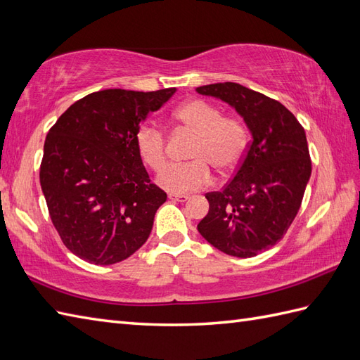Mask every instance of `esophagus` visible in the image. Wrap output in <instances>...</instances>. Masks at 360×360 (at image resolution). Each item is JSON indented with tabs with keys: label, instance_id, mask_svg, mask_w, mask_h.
I'll use <instances>...</instances> for the list:
<instances>
[{
	"label": "esophagus",
	"instance_id": "34e87169",
	"mask_svg": "<svg viewBox=\"0 0 360 360\" xmlns=\"http://www.w3.org/2000/svg\"><path fill=\"white\" fill-rule=\"evenodd\" d=\"M168 197H169V200H172V201H180V203H185V201L189 200L188 195H183V194H169Z\"/></svg>",
	"mask_w": 360,
	"mask_h": 360
}]
</instances>
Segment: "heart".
I'll return each mask as SVG.
<instances>
[{"instance_id": "heart-1", "label": "heart", "mask_w": 360, "mask_h": 360, "mask_svg": "<svg viewBox=\"0 0 360 360\" xmlns=\"http://www.w3.org/2000/svg\"><path fill=\"white\" fill-rule=\"evenodd\" d=\"M174 119L192 131L197 140L192 145L189 159L194 162L171 165L157 179L159 186L185 194L207 186L212 181V171L227 175L238 168L248 150L249 134L241 120L224 117L217 105L203 99H191L174 111ZM136 148L140 159L154 171L166 163V137L163 128L148 120L137 129Z\"/></svg>"}]
</instances>
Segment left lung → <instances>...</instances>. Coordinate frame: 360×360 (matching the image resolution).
I'll return each mask as SVG.
<instances>
[{
    "label": "left lung",
    "mask_w": 360,
    "mask_h": 360,
    "mask_svg": "<svg viewBox=\"0 0 360 360\" xmlns=\"http://www.w3.org/2000/svg\"><path fill=\"white\" fill-rule=\"evenodd\" d=\"M240 114L252 142L233 179L209 192V212L197 226L226 255L250 258L283 238L293 223L311 175L305 131L283 103L235 82L195 89Z\"/></svg>",
    "instance_id": "8db88e82"
}]
</instances>
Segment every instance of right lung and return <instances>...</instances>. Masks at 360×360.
I'll list each match as a JSON object with an SVG mask.
<instances>
[{"mask_svg":"<svg viewBox=\"0 0 360 360\" xmlns=\"http://www.w3.org/2000/svg\"><path fill=\"white\" fill-rule=\"evenodd\" d=\"M175 91H96L50 128L41 188L60 240L76 257L110 266L146 243L166 194L151 183L136 134Z\"/></svg>","mask_w":360,"mask_h":360,"instance_id":"1","label":"right lung"}]
</instances>
